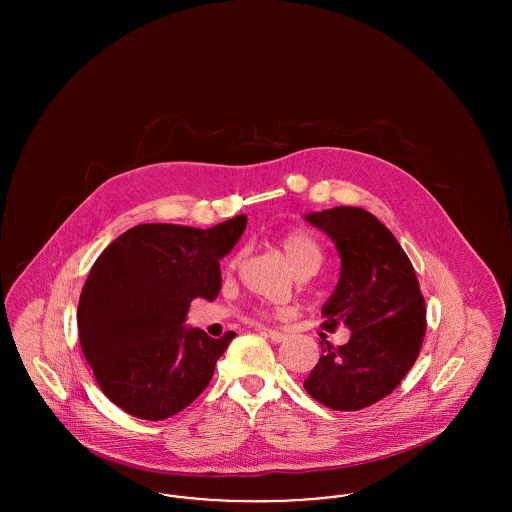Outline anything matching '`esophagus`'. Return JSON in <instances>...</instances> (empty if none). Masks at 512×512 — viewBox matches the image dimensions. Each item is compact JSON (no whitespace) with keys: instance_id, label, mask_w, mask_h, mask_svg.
Wrapping results in <instances>:
<instances>
[{"instance_id":"34e87169","label":"esophagus","mask_w":512,"mask_h":512,"mask_svg":"<svg viewBox=\"0 0 512 512\" xmlns=\"http://www.w3.org/2000/svg\"><path fill=\"white\" fill-rule=\"evenodd\" d=\"M265 334H267L270 340L276 341V343H280V341H284L286 338H288V334H284V332H278V330H272V328H267V330H265Z\"/></svg>"}]
</instances>
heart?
Here are the masks:
<instances>
[{"instance_id": "1", "label": "heart", "mask_w": 512, "mask_h": 512, "mask_svg": "<svg viewBox=\"0 0 512 512\" xmlns=\"http://www.w3.org/2000/svg\"><path fill=\"white\" fill-rule=\"evenodd\" d=\"M280 249H282V255H284L288 267L292 268V272L305 267L318 268L322 263L320 245L311 234H307L303 230L288 232L280 240Z\"/></svg>"}]
</instances>
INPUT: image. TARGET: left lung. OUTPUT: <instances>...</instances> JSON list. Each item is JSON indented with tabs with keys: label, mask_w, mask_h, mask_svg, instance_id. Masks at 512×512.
Listing matches in <instances>:
<instances>
[{
	"label": "left lung",
	"mask_w": 512,
	"mask_h": 512,
	"mask_svg": "<svg viewBox=\"0 0 512 512\" xmlns=\"http://www.w3.org/2000/svg\"><path fill=\"white\" fill-rule=\"evenodd\" d=\"M303 219L334 242L341 259L322 328L343 324L351 332L340 347L320 343L303 386L328 409L359 411L390 395L414 365L426 332L424 299L407 253L365 209L334 207Z\"/></svg>",
	"instance_id": "obj_1"
}]
</instances>
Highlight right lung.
Returning <instances> with one entry per match:
<instances>
[{
	"mask_svg": "<svg viewBox=\"0 0 512 512\" xmlns=\"http://www.w3.org/2000/svg\"><path fill=\"white\" fill-rule=\"evenodd\" d=\"M245 224V215L207 230L138 224L99 255L80 293L78 336L99 388L122 411L163 420L211 382L236 334L215 340L186 318L194 299L219 295L220 259Z\"/></svg>",
	"mask_w": 512,
	"mask_h": 512,
	"instance_id": "1",
	"label": "right lung"
}]
</instances>
